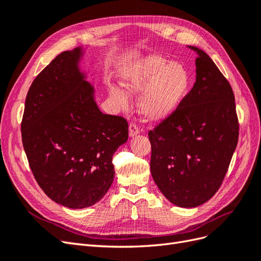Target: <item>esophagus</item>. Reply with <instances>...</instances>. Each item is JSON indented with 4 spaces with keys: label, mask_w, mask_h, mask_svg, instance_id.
I'll list each match as a JSON object with an SVG mask.
<instances>
[{
    "label": "esophagus",
    "mask_w": 261,
    "mask_h": 261,
    "mask_svg": "<svg viewBox=\"0 0 261 261\" xmlns=\"http://www.w3.org/2000/svg\"><path fill=\"white\" fill-rule=\"evenodd\" d=\"M139 133H140V128L138 127L137 124L132 122V123L129 124V136H130V137H134V136H136L137 134H139Z\"/></svg>",
    "instance_id": "esophagus-1"
}]
</instances>
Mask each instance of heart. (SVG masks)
Segmentation results:
<instances>
[{"label": "heart", "instance_id": "heart-1", "mask_svg": "<svg viewBox=\"0 0 261 261\" xmlns=\"http://www.w3.org/2000/svg\"><path fill=\"white\" fill-rule=\"evenodd\" d=\"M123 86L130 93L143 92L140 111L149 120L167 117L179 106L189 87V74L184 65L169 62L158 54H149L134 63L125 74ZM110 94L118 106H128V97L117 88Z\"/></svg>", "mask_w": 261, "mask_h": 261}]
</instances>
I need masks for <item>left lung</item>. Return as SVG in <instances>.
I'll return each instance as SVG.
<instances>
[{"label": "left lung", "mask_w": 261, "mask_h": 261, "mask_svg": "<svg viewBox=\"0 0 261 261\" xmlns=\"http://www.w3.org/2000/svg\"><path fill=\"white\" fill-rule=\"evenodd\" d=\"M196 82L179 106L149 130L150 170L169 201L198 207L224 179L239 141L240 124L232 87L196 46Z\"/></svg>", "instance_id": "obj_1"}]
</instances>
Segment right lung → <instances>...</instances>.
<instances>
[{
    "instance_id": "1",
    "label": "right lung",
    "mask_w": 261,
    "mask_h": 261,
    "mask_svg": "<svg viewBox=\"0 0 261 261\" xmlns=\"http://www.w3.org/2000/svg\"><path fill=\"white\" fill-rule=\"evenodd\" d=\"M82 48L59 54L31 84L21 139L39 186L53 201L90 207L114 179L112 158L128 139L122 116L102 113L78 62Z\"/></svg>"
}]
</instances>
